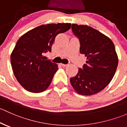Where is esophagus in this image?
Listing matches in <instances>:
<instances>
[{
    "mask_svg": "<svg viewBox=\"0 0 127 127\" xmlns=\"http://www.w3.org/2000/svg\"><path fill=\"white\" fill-rule=\"evenodd\" d=\"M61 66H67V65H66V64H61Z\"/></svg>",
    "mask_w": 127,
    "mask_h": 127,
    "instance_id": "34e87169",
    "label": "esophagus"
}]
</instances>
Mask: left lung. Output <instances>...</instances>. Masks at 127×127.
Segmentation results:
<instances>
[{
  "label": "left lung",
  "mask_w": 127,
  "mask_h": 127,
  "mask_svg": "<svg viewBox=\"0 0 127 127\" xmlns=\"http://www.w3.org/2000/svg\"><path fill=\"white\" fill-rule=\"evenodd\" d=\"M71 29L80 41V53L87 57L86 64L70 78L75 91L92 95L104 89L111 81L118 65V56L112 40L97 30L73 24Z\"/></svg>",
  "instance_id": "1"
}]
</instances>
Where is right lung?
<instances>
[{"instance_id": "obj_1", "label": "right lung", "mask_w": 127, "mask_h": 127, "mask_svg": "<svg viewBox=\"0 0 127 127\" xmlns=\"http://www.w3.org/2000/svg\"><path fill=\"white\" fill-rule=\"evenodd\" d=\"M70 27V23L41 25L19 38L10 59L16 78L25 89L40 93L48 88L58 65L44 59L43 54L51 52L56 36Z\"/></svg>"}]
</instances>
